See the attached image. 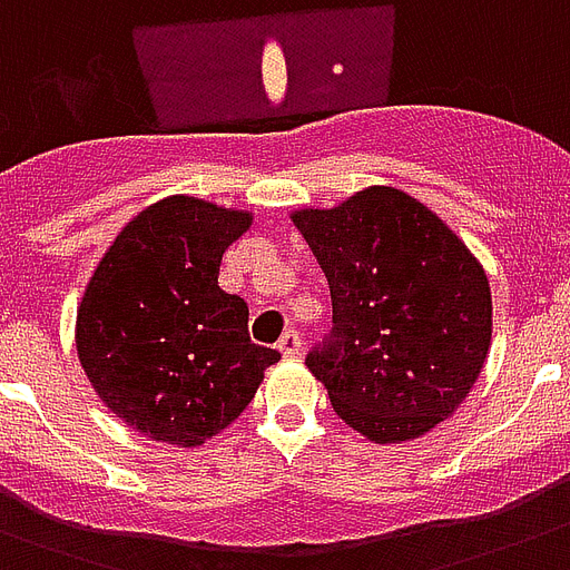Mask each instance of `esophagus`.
Masks as SVG:
<instances>
[{
	"label": "esophagus",
	"instance_id": "1",
	"mask_svg": "<svg viewBox=\"0 0 570 570\" xmlns=\"http://www.w3.org/2000/svg\"><path fill=\"white\" fill-rule=\"evenodd\" d=\"M277 352L284 357H295L302 352V337H298V331H284V337L277 340Z\"/></svg>",
	"mask_w": 570,
	"mask_h": 570
}]
</instances>
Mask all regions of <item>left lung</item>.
Listing matches in <instances>:
<instances>
[{
    "label": "left lung",
    "instance_id": "left-lung-1",
    "mask_svg": "<svg viewBox=\"0 0 570 570\" xmlns=\"http://www.w3.org/2000/svg\"><path fill=\"white\" fill-rule=\"evenodd\" d=\"M289 218L328 277L334 328L307 370L337 416L373 443L432 432L468 399L491 348L482 263L393 186Z\"/></svg>",
    "mask_w": 570,
    "mask_h": 570
}]
</instances>
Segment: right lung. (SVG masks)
I'll use <instances>...</instances> for the list:
<instances>
[{
  "instance_id": "add662e5",
  "label": "right lung",
  "mask_w": 570,
  "mask_h": 570,
  "mask_svg": "<svg viewBox=\"0 0 570 570\" xmlns=\"http://www.w3.org/2000/svg\"><path fill=\"white\" fill-rule=\"evenodd\" d=\"M254 215L189 195L118 233L76 311V352L111 414L177 446L236 420L281 352L250 343L248 304L218 286L224 250Z\"/></svg>"
}]
</instances>
